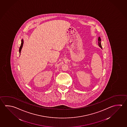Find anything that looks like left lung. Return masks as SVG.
Here are the masks:
<instances>
[{"instance_id": "1", "label": "left lung", "mask_w": 127, "mask_h": 127, "mask_svg": "<svg viewBox=\"0 0 127 127\" xmlns=\"http://www.w3.org/2000/svg\"><path fill=\"white\" fill-rule=\"evenodd\" d=\"M101 39L100 38V37H98V46H99V47H100V48H102V46H101Z\"/></svg>"}]
</instances>
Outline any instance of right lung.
<instances>
[{
	"instance_id": "1",
	"label": "right lung",
	"mask_w": 127,
	"mask_h": 127,
	"mask_svg": "<svg viewBox=\"0 0 127 127\" xmlns=\"http://www.w3.org/2000/svg\"><path fill=\"white\" fill-rule=\"evenodd\" d=\"M23 43H24V40H23V39H22L21 40V46L20 47V49H19L20 54H21V49H22V47H23Z\"/></svg>"
}]
</instances>
